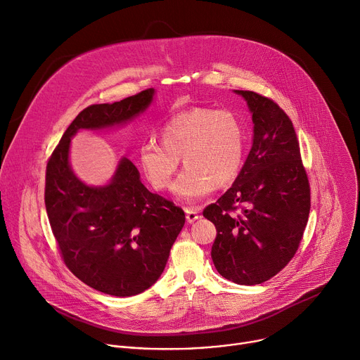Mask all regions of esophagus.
<instances>
[{"mask_svg":"<svg viewBox=\"0 0 360 360\" xmlns=\"http://www.w3.org/2000/svg\"><path fill=\"white\" fill-rule=\"evenodd\" d=\"M184 210H186V219H187L188 224L196 222V220L200 217L198 207H186Z\"/></svg>","mask_w":360,"mask_h":360,"instance_id":"34e87169","label":"esophagus"}]
</instances>
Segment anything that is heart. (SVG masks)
I'll use <instances>...</instances> for the list:
<instances>
[{
  "label": "heart",
  "mask_w": 360,
  "mask_h": 360,
  "mask_svg": "<svg viewBox=\"0 0 360 360\" xmlns=\"http://www.w3.org/2000/svg\"><path fill=\"white\" fill-rule=\"evenodd\" d=\"M161 143L153 140L140 150L141 167L157 190L169 188L179 169H186L173 186L174 195L195 202L235 180L245 158L246 134L231 110L196 106L172 117L161 129Z\"/></svg>",
  "instance_id": "b5f03b06"
}]
</instances>
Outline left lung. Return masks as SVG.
I'll list each match as a JSON object with an SVG mask.
<instances>
[{
	"mask_svg": "<svg viewBox=\"0 0 360 360\" xmlns=\"http://www.w3.org/2000/svg\"><path fill=\"white\" fill-rule=\"evenodd\" d=\"M242 95L252 112L254 144L233 186L203 216L216 226L212 259L240 285L278 274L295 255L310 213V183L290 117L272 99Z\"/></svg>",
	"mask_w": 360,
	"mask_h": 360,
	"instance_id": "1",
	"label": "left lung"
}]
</instances>
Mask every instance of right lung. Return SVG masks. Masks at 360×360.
Returning a JSON list of instances; mask_svg holds the SVG:
<instances>
[{
  "label": "right lung",
  "instance_id": "add662e5",
  "mask_svg": "<svg viewBox=\"0 0 360 360\" xmlns=\"http://www.w3.org/2000/svg\"><path fill=\"white\" fill-rule=\"evenodd\" d=\"M153 95L154 89H146L85 108L47 160L44 203L60 257L82 283L109 295L140 294L158 280L186 216L172 200L148 191L128 158L108 186L82 183L69 165L70 138L79 129L132 120Z\"/></svg>",
  "mask_w": 360,
  "mask_h": 360
}]
</instances>
